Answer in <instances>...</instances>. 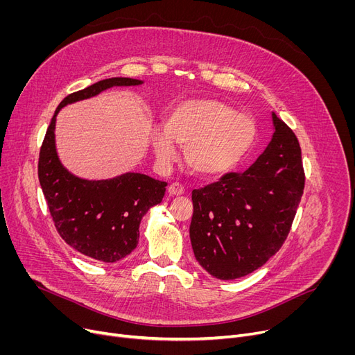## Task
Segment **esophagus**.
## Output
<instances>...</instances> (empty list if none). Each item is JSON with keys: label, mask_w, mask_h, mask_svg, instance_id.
I'll use <instances>...</instances> for the list:
<instances>
[{"label": "esophagus", "mask_w": 355, "mask_h": 355, "mask_svg": "<svg viewBox=\"0 0 355 355\" xmlns=\"http://www.w3.org/2000/svg\"><path fill=\"white\" fill-rule=\"evenodd\" d=\"M168 193H170V196H181L184 194V187L180 182H173L170 187H168Z\"/></svg>", "instance_id": "obj_1"}]
</instances>
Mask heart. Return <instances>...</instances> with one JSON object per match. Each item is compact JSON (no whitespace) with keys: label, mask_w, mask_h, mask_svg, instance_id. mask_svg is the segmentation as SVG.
<instances>
[{"label":"heart","mask_w":355,"mask_h":355,"mask_svg":"<svg viewBox=\"0 0 355 355\" xmlns=\"http://www.w3.org/2000/svg\"><path fill=\"white\" fill-rule=\"evenodd\" d=\"M165 130H153L159 161L175 158L174 142L185 148V159L196 173L225 174L243 159L257 137L254 121L214 99H191L175 105L165 118Z\"/></svg>","instance_id":"b5f03b06"}]
</instances>
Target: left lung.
<instances>
[{"mask_svg":"<svg viewBox=\"0 0 355 355\" xmlns=\"http://www.w3.org/2000/svg\"><path fill=\"white\" fill-rule=\"evenodd\" d=\"M272 118V141L249 170L229 173L191 194L194 256L221 281L252 273L279 252L304 194L300 141L282 119Z\"/></svg>","mask_w":355,"mask_h":355,"instance_id":"obj_1","label":"left lung"}]
</instances>
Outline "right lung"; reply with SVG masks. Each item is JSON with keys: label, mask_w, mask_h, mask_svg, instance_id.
<instances>
[{"label": "right lung", "mask_w": 355, "mask_h": 355, "mask_svg": "<svg viewBox=\"0 0 355 355\" xmlns=\"http://www.w3.org/2000/svg\"><path fill=\"white\" fill-rule=\"evenodd\" d=\"M141 83L112 78L70 93L55 109L40 148L39 181L55 230L74 250L106 263L123 259L137 248L139 223L149 209L162 201L166 182L138 173L102 181L74 177L55 153V116L67 103L96 96L114 86Z\"/></svg>", "instance_id": "right-lung-1"}]
</instances>
